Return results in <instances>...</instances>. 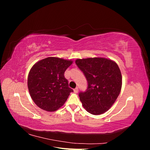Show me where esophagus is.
Listing matches in <instances>:
<instances>
[{"label": "esophagus", "mask_w": 150, "mask_h": 150, "mask_svg": "<svg viewBox=\"0 0 150 150\" xmlns=\"http://www.w3.org/2000/svg\"><path fill=\"white\" fill-rule=\"evenodd\" d=\"M79 91V89H78V88H76L74 89V92L75 93H78Z\"/></svg>", "instance_id": "34e87169"}]
</instances>
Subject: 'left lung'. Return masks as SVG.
<instances>
[{
    "instance_id": "1",
    "label": "left lung",
    "mask_w": 150,
    "mask_h": 150,
    "mask_svg": "<svg viewBox=\"0 0 150 150\" xmlns=\"http://www.w3.org/2000/svg\"><path fill=\"white\" fill-rule=\"evenodd\" d=\"M76 64L88 81V88L79 94L85 110L101 115L115 103L120 93L122 76L116 63L104 57L78 59Z\"/></svg>"
}]
</instances>
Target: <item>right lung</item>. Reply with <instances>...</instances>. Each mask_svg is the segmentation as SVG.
Masks as SVG:
<instances>
[{"instance_id":"add662e5","label":"right lung","mask_w":150,"mask_h":150,"mask_svg":"<svg viewBox=\"0 0 150 150\" xmlns=\"http://www.w3.org/2000/svg\"><path fill=\"white\" fill-rule=\"evenodd\" d=\"M72 64L71 60L49 57L32 67L28 86L32 99L39 108L51 112L64 105L73 92L64 77V72Z\"/></svg>"}]
</instances>
